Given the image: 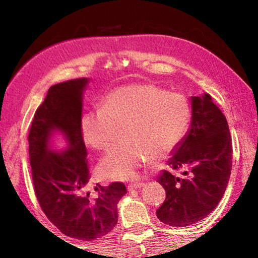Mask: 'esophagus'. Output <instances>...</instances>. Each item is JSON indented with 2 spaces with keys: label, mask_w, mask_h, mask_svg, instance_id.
Wrapping results in <instances>:
<instances>
[{
  "label": "esophagus",
  "mask_w": 258,
  "mask_h": 258,
  "mask_svg": "<svg viewBox=\"0 0 258 258\" xmlns=\"http://www.w3.org/2000/svg\"><path fill=\"white\" fill-rule=\"evenodd\" d=\"M144 184L142 182H137V183H135V184H129L128 185V190L129 191H132V190H136V189H140V188H142Z\"/></svg>",
  "instance_id": "esophagus-1"
}]
</instances>
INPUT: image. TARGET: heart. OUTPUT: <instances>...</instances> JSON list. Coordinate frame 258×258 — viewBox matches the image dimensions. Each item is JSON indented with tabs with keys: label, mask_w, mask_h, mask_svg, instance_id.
Instances as JSON below:
<instances>
[{
	"label": "heart",
	"mask_w": 258,
	"mask_h": 258,
	"mask_svg": "<svg viewBox=\"0 0 258 258\" xmlns=\"http://www.w3.org/2000/svg\"><path fill=\"white\" fill-rule=\"evenodd\" d=\"M190 108L184 97L154 86L122 87L109 93L101 109L83 114L80 123L83 142L105 151L122 130V144L105 155L98 175L111 181L135 178L141 167L174 153L184 139Z\"/></svg>",
	"instance_id": "heart-1"
}]
</instances>
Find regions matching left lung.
<instances>
[{
	"label": "left lung",
	"instance_id": "8db88e82",
	"mask_svg": "<svg viewBox=\"0 0 258 258\" xmlns=\"http://www.w3.org/2000/svg\"><path fill=\"white\" fill-rule=\"evenodd\" d=\"M191 124L168 160L183 176L162 170L157 181L165 201L156 210L158 220L171 227H188L207 217L227 189L232 165L228 122L209 94L191 97Z\"/></svg>",
	"mask_w": 258,
	"mask_h": 258
}]
</instances>
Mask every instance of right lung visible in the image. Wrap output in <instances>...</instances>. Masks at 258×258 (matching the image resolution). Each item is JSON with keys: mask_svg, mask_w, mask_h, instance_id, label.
<instances>
[{"mask_svg": "<svg viewBox=\"0 0 258 258\" xmlns=\"http://www.w3.org/2000/svg\"><path fill=\"white\" fill-rule=\"evenodd\" d=\"M88 79H75L49 88L31 122L28 142L35 195L48 220L72 238L93 241L117 224V203L126 194L122 182L102 186L90 196L87 149L81 136L82 95ZM61 132L67 148L55 152L50 137Z\"/></svg>", "mask_w": 258, "mask_h": 258, "instance_id": "1", "label": "right lung"}]
</instances>
